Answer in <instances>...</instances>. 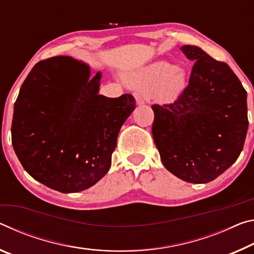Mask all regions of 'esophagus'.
<instances>
[{
  "instance_id": "34e87169",
  "label": "esophagus",
  "mask_w": 254,
  "mask_h": 254,
  "mask_svg": "<svg viewBox=\"0 0 254 254\" xmlns=\"http://www.w3.org/2000/svg\"><path fill=\"white\" fill-rule=\"evenodd\" d=\"M135 98H136V102H137V105H138V106H140V105H144V103H145L144 99H143V97H142V95H140V94L136 93Z\"/></svg>"
}]
</instances>
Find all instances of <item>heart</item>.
<instances>
[{
    "label": "heart",
    "mask_w": 254,
    "mask_h": 254,
    "mask_svg": "<svg viewBox=\"0 0 254 254\" xmlns=\"http://www.w3.org/2000/svg\"><path fill=\"white\" fill-rule=\"evenodd\" d=\"M129 78L136 84L153 89L155 98L162 102L177 100L187 85L186 70L168 61L154 62L132 73Z\"/></svg>",
    "instance_id": "b5f03b06"
}]
</instances>
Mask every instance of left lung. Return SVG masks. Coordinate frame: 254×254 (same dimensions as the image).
<instances>
[{
  "label": "left lung",
  "mask_w": 254,
  "mask_h": 254,
  "mask_svg": "<svg viewBox=\"0 0 254 254\" xmlns=\"http://www.w3.org/2000/svg\"><path fill=\"white\" fill-rule=\"evenodd\" d=\"M194 64L176 101L153 105L152 134L163 165L191 184H207L242 152L248 132L247 91L230 66L197 46L181 48Z\"/></svg>",
  "instance_id": "left-lung-1"
}]
</instances>
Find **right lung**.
<instances>
[{"instance_id":"obj_1","label":"right lung","mask_w":254,"mask_h":254,"mask_svg":"<svg viewBox=\"0 0 254 254\" xmlns=\"http://www.w3.org/2000/svg\"><path fill=\"white\" fill-rule=\"evenodd\" d=\"M100 77L68 56L33 66L16 101L12 145L23 169L48 188L70 193L106 176L135 98L99 94Z\"/></svg>"}]
</instances>
